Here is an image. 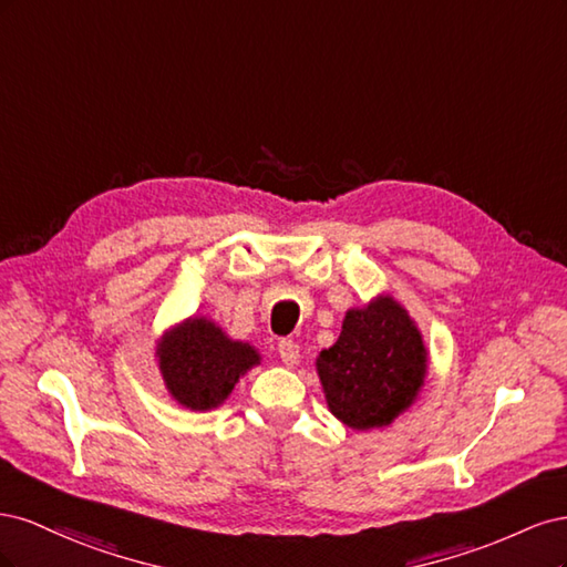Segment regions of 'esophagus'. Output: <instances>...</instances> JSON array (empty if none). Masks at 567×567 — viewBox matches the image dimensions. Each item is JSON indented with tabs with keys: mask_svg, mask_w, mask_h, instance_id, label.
<instances>
[{
	"mask_svg": "<svg viewBox=\"0 0 567 567\" xmlns=\"http://www.w3.org/2000/svg\"><path fill=\"white\" fill-rule=\"evenodd\" d=\"M277 350H279V357H281V362L286 364V367H293L296 362H298V357H300V346L296 340H288V338H284V340H279V346H277Z\"/></svg>",
	"mask_w": 567,
	"mask_h": 567,
	"instance_id": "1",
	"label": "esophagus"
}]
</instances>
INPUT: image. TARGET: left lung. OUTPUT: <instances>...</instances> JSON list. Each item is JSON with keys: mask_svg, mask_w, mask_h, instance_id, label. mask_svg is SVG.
Wrapping results in <instances>:
<instances>
[{"mask_svg": "<svg viewBox=\"0 0 567 567\" xmlns=\"http://www.w3.org/2000/svg\"><path fill=\"white\" fill-rule=\"evenodd\" d=\"M425 369L416 323L390 296L350 310L336 346L317 359L331 414L354 431L390 425L414 404Z\"/></svg>", "mask_w": 567, "mask_h": 567, "instance_id": "1", "label": "left lung"}]
</instances>
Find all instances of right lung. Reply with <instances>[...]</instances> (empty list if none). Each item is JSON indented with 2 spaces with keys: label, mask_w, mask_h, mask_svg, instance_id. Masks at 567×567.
Segmentation results:
<instances>
[{
  "label": "right lung",
  "mask_w": 567,
  "mask_h": 567,
  "mask_svg": "<svg viewBox=\"0 0 567 567\" xmlns=\"http://www.w3.org/2000/svg\"><path fill=\"white\" fill-rule=\"evenodd\" d=\"M158 367L173 398L194 411H208L229 398L241 375L260 364L248 342L231 340L210 319H186L158 342Z\"/></svg>",
  "instance_id": "right-lung-1"
}]
</instances>
